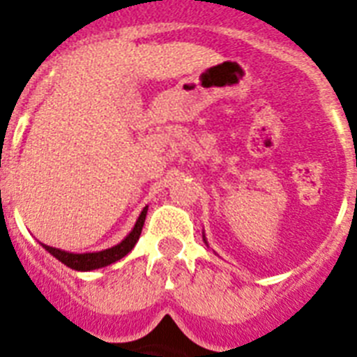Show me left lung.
<instances>
[{
	"label": "left lung",
	"mask_w": 357,
	"mask_h": 357,
	"mask_svg": "<svg viewBox=\"0 0 357 357\" xmlns=\"http://www.w3.org/2000/svg\"><path fill=\"white\" fill-rule=\"evenodd\" d=\"M204 241H206V245H207V239H206V234H204Z\"/></svg>",
	"instance_id": "left-lung-1"
}]
</instances>
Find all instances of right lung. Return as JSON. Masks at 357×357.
I'll list each match as a JSON object with an SVG mask.
<instances>
[{
  "instance_id": "add662e5",
  "label": "right lung",
  "mask_w": 357,
  "mask_h": 357,
  "mask_svg": "<svg viewBox=\"0 0 357 357\" xmlns=\"http://www.w3.org/2000/svg\"><path fill=\"white\" fill-rule=\"evenodd\" d=\"M146 213H148V206L141 211L134 229L130 230V234L123 239L121 243H118V245H114V247L105 248V250L75 254V252H66V250H61V248L48 247V245H44V243H40V245H43L44 250H48L55 259L64 263L66 266L71 268V270H77V272H91V270H98V268L109 266V264L123 259V257H125V255L135 247V243H137V239H139L141 236V230H143L144 220H146Z\"/></svg>"
}]
</instances>
